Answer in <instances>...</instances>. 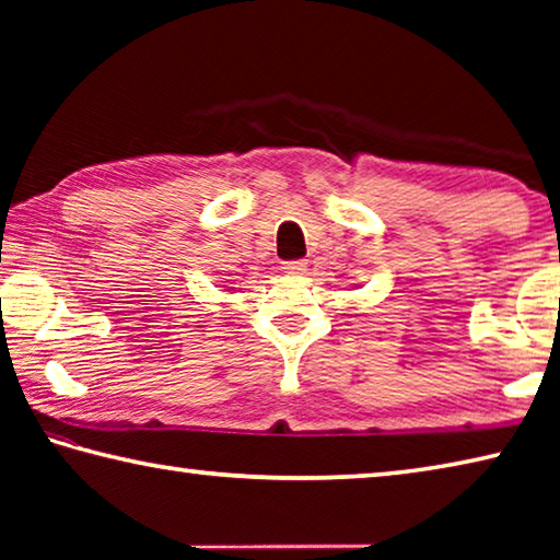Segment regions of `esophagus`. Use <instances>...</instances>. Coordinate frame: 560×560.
I'll list each match as a JSON object with an SVG mask.
<instances>
[{
	"mask_svg": "<svg viewBox=\"0 0 560 560\" xmlns=\"http://www.w3.org/2000/svg\"><path fill=\"white\" fill-rule=\"evenodd\" d=\"M287 273H293V277H301V273H306V259H293V261H283L281 267Z\"/></svg>",
	"mask_w": 560,
	"mask_h": 560,
	"instance_id": "1",
	"label": "esophagus"
}]
</instances>
